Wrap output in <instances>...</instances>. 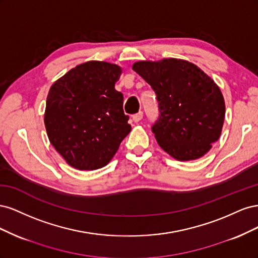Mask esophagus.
Returning <instances> with one entry per match:
<instances>
[{
    "label": "esophagus",
    "mask_w": 258,
    "mask_h": 258,
    "mask_svg": "<svg viewBox=\"0 0 258 258\" xmlns=\"http://www.w3.org/2000/svg\"><path fill=\"white\" fill-rule=\"evenodd\" d=\"M142 118H143V113L142 112H139V113H137L135 115H132V120H134L135 122L140 121Z\"/></svg>",
    "instance_id": "1"
}]
</instances>
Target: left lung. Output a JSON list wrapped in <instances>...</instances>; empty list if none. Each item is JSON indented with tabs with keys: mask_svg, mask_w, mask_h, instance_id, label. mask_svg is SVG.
<instances>
[{
	"mask_svg": "<svg viewBox=\"0 0 258 258\" xmlns=\"http://www.w3.org/2000/svg\"><path fill=\"white\" fill-rule=\"evenodd\" d=\"M134 71L157 96L158 119L152 131L163 151L177 160H194L221 136L225 102L220 88L204 71L181 59L140 61Z\"/></svg>",
	"mask_w": 258,
	"mask_h": 258,
	"instance_id": "obj_1",
	"label": "left lung"
}]
</instances>
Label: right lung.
I'll return each mask as SVG.
<instances>
[{"label": "right lung", "mask_w": 258, "mask_h": 258, "mask_svg": "<svg viewBox=\"0 0 258 258\" xmlns=\"http://www.w3.org/2000/svg\"><path fill=\"white\" fill-rule=\"evenodd\" d=\"M121 69L88 61L54 83L48 92L45 127L52 146L70 166L96 170L110 161L131 130L123 96L115 89Z\"/></svg>", "instance_id": "add662e5"}]
</instances>
